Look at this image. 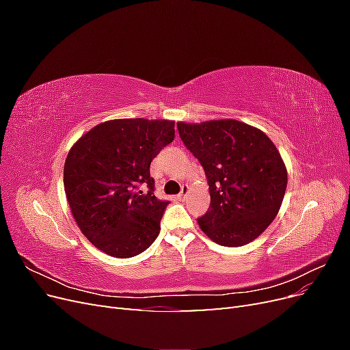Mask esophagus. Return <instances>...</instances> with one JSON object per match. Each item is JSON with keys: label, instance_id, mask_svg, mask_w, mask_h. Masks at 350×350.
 Listing matches in <instances>:
<instances>
[{"label": "esophagus", "instance_id": "34e87169", "mask_svg": "<svg viewBox=\"0 0 350 350\" xmlns=\"http://www.w3.org/2000/svg\"><path fill=\"white\" fill-rule=\"evenodd\" d=\"M188 193H189V187H188V185H183V187H181V193H179V197H181V198H187Z\"/></svg>", "mask_w": 350, "mask_h": 350}]
</instances>
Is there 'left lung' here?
Returning a JSON list of instances; mask_svg holds the SVG:
<instances>
[{"label":"left lung","mask_w":350,"mask_h":350,"mask_svg":"<svg viewBox=\"0 0 350 350\" xmlns=\"http://www.w3.org/2000/svg\"><path fill=\"white\" fill-rule=\"evenodd\" d=\"M176 126L208 183L210 207L197 219L201 230L224 247H241L260 237L278 216L288 185L276 146L237 120Z\"/></svg>","instance_id":"obj_1"}]
</instances>
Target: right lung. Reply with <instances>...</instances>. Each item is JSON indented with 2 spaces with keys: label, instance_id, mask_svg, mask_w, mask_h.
I'll return each mask as SVG.
<instances>
[{
  "label": "right lung",
  "instance_id": "add662e5",
  "mask_svg": "<svg viewBox=\"0 0 350 350\" xmlns=\"http://www.w3.org/2000/svg\"><path fill=\"white\" fill-rule=\"evenodd\" d=\"M174 126L167 120H112L93 126L68 152L64 189L71 213L108 256H139L157 238L169 201L154 196L150 163L172 143Z\"/></svg>",
  "mask_w": 350,
  "mask_h": 350
}]
</instances>
